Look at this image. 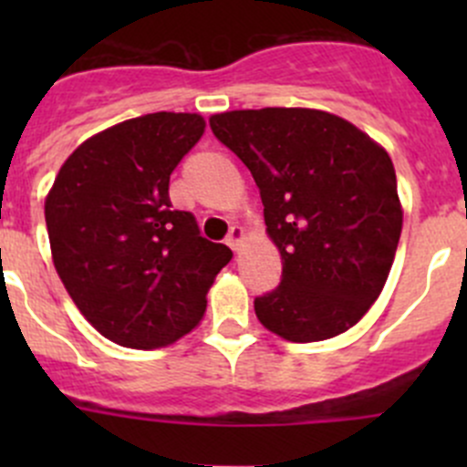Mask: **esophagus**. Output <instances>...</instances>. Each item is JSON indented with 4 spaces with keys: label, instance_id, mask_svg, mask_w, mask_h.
<instances>
[{
    "label": "esophagus",
    "instance_id": "obj_1",
    "mask_svg": "<svg viewBox=\"0 0 467 467\" xmlns=\"http://www.w3.org/2000/svg\"><path fill=\"white\" fill-rule=\"evenodd\" d=\"M242 239H244V230L239 228V225H233L228 233V237H225V244H228L233 251H239V246H242Z\"/></svg>",
    "mask_w": 467,
    "mask_h": 467
}]
</instances>
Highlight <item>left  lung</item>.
<instances>
[{
	"mask_svg": "<svg viewBox=\"0 0 467 467\" xmlns=\"http://www.w3.org/2000/svg\"><path fill=\"white\" fill-rule=\"evenodd\" d=\"M210 129L260 187L282 280L255 298L286 341L332 338L378 300L402 233L389 153L350 121L309 108L210 117Z\"/></svg>",
	"mask_w": 467,
	"mask_h": 467,
	"instance_id": "left-lung-1",
	"label": "left lung"
}]
</instances>
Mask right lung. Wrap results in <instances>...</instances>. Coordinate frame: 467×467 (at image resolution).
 Returning <instances> with one entry per match:
<instances>
[{"label":"right lung","instance_id":"add662e5","mask_svg":"<svg viewBox=\"0 0 467 467\" xmlns=\"http://www.w3.org/2000/svg\"><path fill=\"white\" fill-rule=\"evenodd\" d=\"M190 112L121 121L65 160L45 201L54 266L83 317L110 341L153 350L194 329L207 289L233 260L171 210L169 178L201 140Z\"/></svg>","mask_w":467,"mask_h":467}]
</instances>
